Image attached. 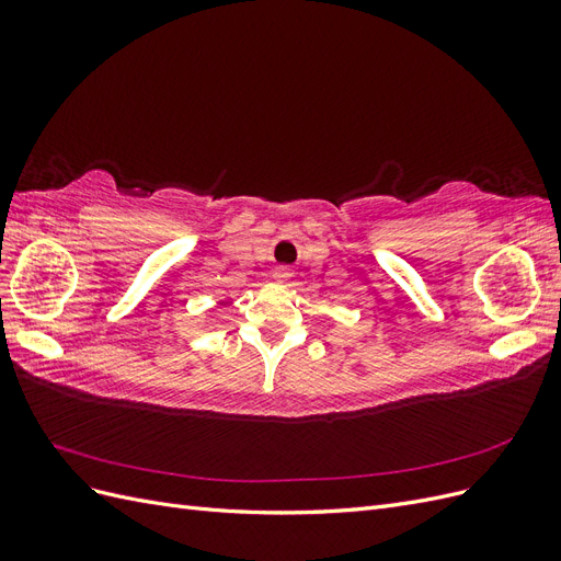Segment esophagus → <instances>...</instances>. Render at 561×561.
I'll return each mask as SVG.
<instances>
[{"label": "esophagus", "mask_w": 561, "mask_h": 561, "mask_svg": "<svg viewBox=\"0 0 561 561\" xmlns=\"http://www.w3.org/2000/svg\"><path fill=\"white\" fill-rule=\"evenodd\" d=\"M290 276H293V271L287 268V266H278V268L274 271V278H276L278 283H285L287 278H290Z\"/></svg>", "instance_id": "1"}]
</instances>
